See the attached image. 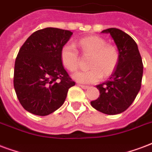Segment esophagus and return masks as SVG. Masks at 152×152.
<instances>
[{"instance_id":"1","label":"esophagus","mask_w":152,"mask_h":152,"mask_svg":"<svg viewBox=\"0 0 152 152\" xmlns=\"http://www.w3.org/2000/svg\"><path fill=\"white\" fill-rule=\"evenodd\" d=\"M78 86L82 87L83 89H87L88 88V86H85V85H82V84H78Z\"/></svg>"}]
</instances>
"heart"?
<instances>
[{
  "instance_id": "heart-1",
  "label": "heart",
  "mask_w": 152,
  "mask_h": 152,
  "mask_svg": "<svg viewBox=\"0 0 152 152\" xmlns=\"http://www.w3.org/2000/svg\"><path fill=\"white\" fill-rule=\"evenodd\" d=\"M78 46L83 55H91L88 70H82L73 75L78 83H94L108 77L115 71L119 61L117 48L107 44L103 38L98 36H88L78 41ZM61 60L64 66L69 71H75L79 65V53L71 43H66L61 49Z\"/></svg>"
}]
</instances>
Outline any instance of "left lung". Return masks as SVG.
<instances>
[{"mask_svg": "<svg viewBox=\"0 0 152 152\" xmlns=\"http://www.w3.org/2000/svg\"><path fill=\"white\" fill-rule=\"evenodd\" d=\"M118 48L119 61L109 80L96 86L100 94L91 106L107 115L124 112L134 102L141 87L143 65L136 42L130 35L116 28L105 29Z\"/></svg>", "mask_w": 152, "mask_h": 152, "instance_id": "obj_1", "label": "left lung"}]
</instances>
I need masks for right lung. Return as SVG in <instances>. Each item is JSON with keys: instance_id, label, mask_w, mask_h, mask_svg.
I'll return each instance as SVG.
<instances>
[{"instance_id": "add662e5", "label": "right lung", "mask_w": 152, "mask_h": 152, "mask_svg": "<svg viewBox=\"0 0 152 152\" xmlns=\"http://www.w3.org/2000/svg\"><path fill=\"white\" fill-rule=\"evenodd\" d=\"M73 34L45 28L34 32L20 47L14 66L13 86L24 109L45 116L61 107L75 83L62 66L61 49Z\"/></svg>"}]
</instances>
